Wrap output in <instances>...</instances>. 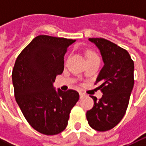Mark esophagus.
<instances>
[{
  "mask_svg": "<svg viewBox=\"0 0 146 146\" xmlns=\"http://www.w3.org/2000/svg\"><path fill=\"white\" fill-rule=\"evenodd\" d=\"M80 98H82L83 97H84V96H85V94H84V93H81V92H80Z\"/></svg>",
  "mask_w": 146,
  "mask_h": 146,
  "instance_id": "obj_1",
  "label": "esophagus"
}]
</instances>
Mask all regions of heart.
Segmentation results:
<instances>
[{"label":"heart","instance_id":"b5f03b06","mask_svg":"<svg viewBox=\"0 0 146 146\" xmlns=\"http://www.w3.org/2000/svg\"><path fill=\"white\" fill-rule=\"evenodd\" d=\"M95 56H98L96 53H94L93 51H88L87 52V58H93V57H95Z\"/></svg>","mask_w":146,"mask_h":146}]
</instances>
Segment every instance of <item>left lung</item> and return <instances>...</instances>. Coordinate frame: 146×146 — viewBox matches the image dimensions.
<instances>
[{"mask_svg":"<svg viewBox=\"0 0 146 146\" xmlns=\"http://www.w3.org/2000/svg\"><path fill=\"white\" fill-rule=\"evenodd\" d=\"M100 49L104 62L95 84L103 93L86 113L89 126L98 132L115 127L126 113L134 85V62L126 49L104 38H89Z\"/></svg>","mask_w":146,"mask_h":146,"instance_id":"obj_1","label":"left lung"}]
</instances>
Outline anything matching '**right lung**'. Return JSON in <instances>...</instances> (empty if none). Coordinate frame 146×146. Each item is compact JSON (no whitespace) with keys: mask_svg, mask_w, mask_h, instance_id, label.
Returning <instances> with one entry per match:
<instances>
[{"mask_svg":"<svg viewBox=\"0 0 146 146\" xmlns=\"http://www.w3.org/2000/svg\"><path fill=\"white\" fill-rule=\"evenodd\" d=\"M75 40L40 35L18 56L12 71L14 97L25 119L37 132L56 135L67 126L79 93L58 92L53 84L64 69V55Z\"/></svg>","mask_w":146,"mask_h":146,"instance_id":"right-lung-1","label":"right lung"}]
</instances>
